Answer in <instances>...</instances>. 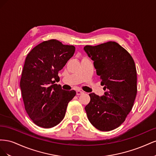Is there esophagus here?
I'll list each match as a JSON object with an SVG mask.
<instances>
[{"instance_id":"esophagus-1","label":"esophagus","mask_w":156,"mask_h":156,"mask_svg":"<svg viewBox=\"0 0 156 156\" xmlns=\"http://www.w3.org/2000/svg\"><path fill=\"white\" fill-rule=\"evenodd\" d=\"M76 93H77V96H79V95H81V94H84V92L81 91V90H77V91L76 92Z\"/></svg>"}]
</instances>
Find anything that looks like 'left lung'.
Listing matches in <instances>:
<instances>
[{
    "label": "left lung",
    "instance_id": "8db88e82",
    "mask_svg": "<svg viewBox=\"0 0 156 156\" xmlns=\"http://www.w3.org/2000/svg\"><path fill=\"white\" fill-rule=\"evenodd\" d=\"M84 50L94 61L105 91L102 96L89 94L90 101L85 107L88 120L99 130L111 131L123 123L133 107L137 92L135 62L115 41L86 45Z\"/></svg>",
    "mask_w": 156,
    "mask_h": 156
}]
</instances>
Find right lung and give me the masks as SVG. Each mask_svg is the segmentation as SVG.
<instances>
[{
  "label": "right lung",
  "instance_id": "obj_1",
  "mask_svg": "<svg viewBox=\"0 0 156 156\" xmlns=\"http://www.w3.org/2000/svg\"><path fill=\"white\" fill-rule=\"evenodd\" d=\"M75 48L56 40L43 41L27 55L20 81L25 110L33 122L51 128L63 120L75 90H62L53 80L72 57Z\"/></svg>",
  "mask_w": 156,
  "mask_h": 156
}]
</instances>
